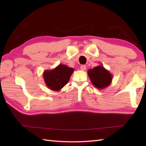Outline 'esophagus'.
<instances>
[{"label":"esophagus","instance_id":"1","mask_svg":"<svg viewBox=\"0 0 146 146\" xmlns=\"http://www.w3.org/2000/svg\"><path fill=\"white\" fill-rule=\"evenodd\" d=\"M86 65H82L81 66H80V69H81V70L82 71H85L86 70Z\"/></svg>","mask_w":146,"mask_h":146}]
</instances>
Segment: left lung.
<instances>
[{"mask_svg": "<svg viewBox=\"0 0 146 146\" xmlns=\"http://www.w3.org/2000/svg\"><path fill=\"white\" fill-rule=\"evenodd\" d=\"M87 73L93 85L98 89L107 88L111 83L112 75L102 65L89 69Z\"/></svg>", "mask_w": 146, "mask_h": 146, "instance_id": "left-lung-1", "label": "left lung"}]
</instances>
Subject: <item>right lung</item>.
I'll return each mask as SVG.
<instances>
[{
  "label": "right lung",
  "mask_w": 146,
  "mask_h": 146,
  "mask_svg": "<svg viewBox=\"0 0 146 146\" xmlns=\"http://www.w3.org/2000/svg\"><path fill=\"white\" fill-rule=\"evenodd\" d=\"M74 69L66 65L60 64L54 69L45 70L43 73L46 86L53 91H60L69 82Z\"/></svg>",
  "instance_id": "add662e5"
}]
</instances>
